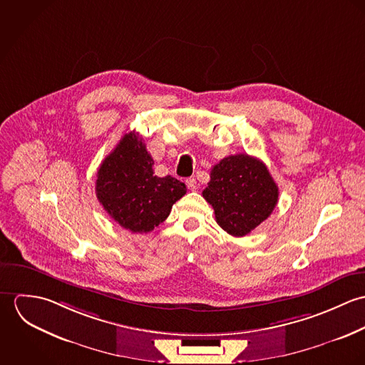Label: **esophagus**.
I'll return each mask as SVG.
<instances>
[{
	"mask_svg": "<svg viewBox=\"0 0 365 365\" xmlns=\"http://www.w3.org/2000/svg\"><path fill=\"white\" fill-rule=\"evenodd\" d=\"M185 184H187L188 190H191V191H195V190L198 188V182H197L195 178H187V180H185Z\"/></svg>",
	"mask_w": 365,
	"mask_h": 365,
	"instance_id": "esophagus-1",
	"label": "esophagus"
}]
</instances>
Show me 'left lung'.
Instances as JSON below:
<instances>
[{"instance_id": "1", "label": "left lung", "mask_w": 365, "mask_h": 365, "mask_svg": "<svg viewBox=\"0 0 365 365\" xmlns=\"http://www.w3.org/2000/svg\"><path fill=\"white\" fill-rule=\"evenodd\" d=\"M278 194L267 165L246 153L225 157L215 164L202 191L217 225L236 237L249 235L271 215Z\"/></svg>"}]
</instances>
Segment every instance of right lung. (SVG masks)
Masks as SVG:
<instances>
[{"label": "right lung", "instance_id": "add662e5", "mask_svg": "<svg viewBox=\"0 0 365 365\" xmlns=\"http://www.w3.org/2000/svg\"><path fill=\"white\" fill-rule=\"evenodd\" d=\"M153 158L138 132L122 136L97 174L96 194L106 213L132 233L152 232L185 195L187 187L171 175L157 177Z\"/></svg>", "mask_w": 365, "mask_h": 365}]
</instances>
